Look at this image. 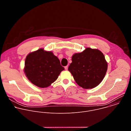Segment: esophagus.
Instances as JSON below:
<instances>
[{"mask_svg": "<svg viewBox=\"0 0 131 131\" xmlns=\"http://www.w3.org/2000/svg\"><path fill=\"white\" fill-rule=\"evenodd\" d=\"M65 70H67L68 69V66H65Z\"/></svg>", "mask_w": 131, "mask_h": 131, "instance_id": "1", "label": "esophagus"}]
</instances>
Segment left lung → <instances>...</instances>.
Here are the masks:
<instances>
[{
    "label": "left lung",
    "instance_id": "obj_1",
    "mask_svg": "<svg viewBox=\"0 0 131 131\" xmlns=\"http://www.w3.org/2000/svg\"><path fill=\"white\" fill-rule=\"evenodd\" d=\"M71 60L68 71L78 85L82 88H94L105 77L108 64L100 50L86 48L81 53H74Z\"/></svg>",
    "mask_w": 131,
    "mask_h": 131
}]
</instances>
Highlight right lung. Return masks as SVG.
Returning <instances> with one entry per match:
<instances>
[{
	"mask_svg": "<svg viewBox=\"0 0 131 131\" xmlns=\"http://www.w3.org/2000/svg\"><path fill=\"white\" fill-rule=\"evenodd\" d=\"M64 70L58 58L52 52L42 48L29 53L25 59V75L33 84L39 88L49 86Z\"/></svg>",
	"mask_w": 131,
	"mask_h": 131,
	"instance_id": "right-lung-1",
	"label": "right lung"
}]
</instances>
